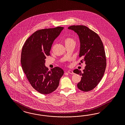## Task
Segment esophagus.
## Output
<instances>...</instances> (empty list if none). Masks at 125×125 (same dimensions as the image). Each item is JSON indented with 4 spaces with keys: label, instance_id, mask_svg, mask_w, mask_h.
<instances>
[{
    "label": "esophagus",
    "instance_id": "esophagus-1",
    "mask_svg": "<svg viewBox=\"0 0 125 125\" xmlns=\"http://www.w3.org/2000/svg\"><path fill=\"white\" fill-rule=\"evenodd\" d=\"M67 72L69 74H74V72H73V71H71V70H69L67 71Z\"/></svg>",
    "mask_w": 125,
    "mask_h": 125
}]
</instances>
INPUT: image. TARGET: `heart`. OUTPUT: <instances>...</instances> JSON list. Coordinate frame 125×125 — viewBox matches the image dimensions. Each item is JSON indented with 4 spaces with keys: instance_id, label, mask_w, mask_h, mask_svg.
Here are the masks:
<instances>
[{
    "instance_id": "obj_1",
    "label": "heart",
    "mask_w": 125,
    "mask_h": 125,
    "mask_svg": "<svg viewBox=\"0 0 125 125\" xmlns=\"http://www.w3.org/2000/svg\"><path fill=\"white\" fill-rule=\"evenodd\" d=\"M72 42H74V40L71 38H65L64 40V42L65 45L68 44Z\"/></svg>"
}]
</instances>
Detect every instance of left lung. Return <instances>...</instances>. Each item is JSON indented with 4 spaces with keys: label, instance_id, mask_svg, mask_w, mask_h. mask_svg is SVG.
Wrapping results in <instances>:
<instances>
[{
    "label": "left lung",
    "instance_id": "left-lung-1",
    "mask_svg": "<svg viewBox=\"0 0 125 125\" xmlns=\"http://www.w3.org/2000/svg\"><path fill=\"white\" fill-rule=\"evenodd\" d=\"M68 28L74 31L79 36V57L82 59L81 62L84 61L86 64L82 72L78 69L73 71L82 76L77 87L84 92L91 91L102 79L106 69L105 53L102 40L98 34L85 26L74 25Z\"/></svg>",
    "mask_w": 125,
    "mask_h": 125
}]
</instances>
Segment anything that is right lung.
Masks as SVG:
<instances>
[{"mask_svg":"<svg viewBox=\"0 0 125 125\" xmlns=\"http://www.w3.org/2000/svg\"><path fill=\"white\" fill-rule=\"evenodd\" d=\"M63 29V27H58L37 31L23 46L21 60L23 70L31 86L43 94L55 91L64 74L60 67L49 71L45 65V60L50 55L53 42Z\"/></svg>","mask_w":125,"mask_h":125,"instance_id":"add662e5","label":"right lung"}]
</instances>
